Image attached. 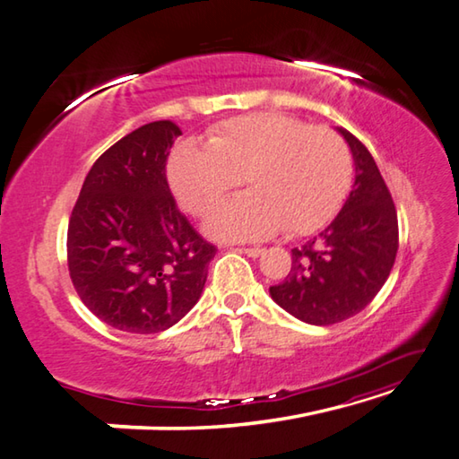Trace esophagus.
I'll return each instance as SVG.
<instances>
[{
	"label": "esophagus",
	"instance_id": "esophagus-1",
	"mask_svg": "<svg viewBox=\"0 0 459 459\" xmlns=\"http://www.w3.org/2000/svg\"><path fill=\"white\" fill-rule=\"evenodd\" d=\"M240 253H245V255L250 256V258H258V256L264 255V248H260V247H255V248H240Z\"/></svg>",
	"mask_w": 459,
	"mask_h": 459
}]
</instances>
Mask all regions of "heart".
<instances>
[{
	"label": "heart",
	"mask_w": 459,
	"mask_h": 459,
	"mask_svg": "<svg viewBox=\"0 0 459 459\" xmlns=\"http://www.w3.org/2000/svg\"><path fill=\"white\" fill-rule=\"evenodd\" d=\"M253 193L221 204L204 229L219 240H258L286 229L307 235L342 203L352 177L346 143L328 127H308L281 113L240 115L212 131L209 143H181L169 159L178 203L195 214L212 211L242 183Z\"/></svg>",
	"instance_id": "heart-1"
}]
</instances>
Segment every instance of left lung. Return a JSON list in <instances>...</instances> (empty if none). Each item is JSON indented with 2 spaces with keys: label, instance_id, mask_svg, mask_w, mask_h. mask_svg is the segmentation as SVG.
Returning a JSON list of instances; mask_svg holds the SVG:
<instances>
[{
  "label": "left lung",
  "instance_id": "obj_1",
  "mask_svg": "<svg viewBox=\"0 0 459 459\" xmlns=\"http://www.w3.org/2000/svg\"><path fill=\"white\" fill-rule=\"evenodd\" d=\"M354 160V185L325 230L292 248V268L271 286L278 307L307 325L328 326L362 312L388 281L398 253V214L368 149L336 127Z\"/></svg>",
  "mask_w": 459,
  "mask_h": 459
}]
</instances>
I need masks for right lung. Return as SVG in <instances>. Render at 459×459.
Wrapping results in <instances>:
<instances>
[{
    "label": "right lung",
    "mask_w": 459,
    "mask_h": 459,
    "mask_svg": "<svg viewBox=\"0 0 459 459\" xmlns=\"http://www.w3.org/2000/svg\"><path fill=\"white\" fill-rule=\"evenodd\" d=\"M170 121L134 129L89 170L67 229L79 299L99 320L133 334L177 325L199 302L217 248L188 224L169 191Z\"/></svg>",
    "instance_id": "1"
}]
</instances>
